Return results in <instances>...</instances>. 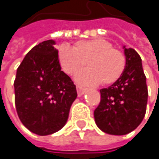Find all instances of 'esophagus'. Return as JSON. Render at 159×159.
I'll use <instances>...</instances> for the list:
<instances>
[{
  "mask_svg": "<svg viewBox=\"0 0 159 159\" xmlns=\"http://www.w3.org/2000/svg\"><path fill=\"white\" fill-rule=\"evenodd\" d=\"M76 90H77V94L78 96H82L84 95V93L85 92V88H84L83 86L81 85H76Z\"/></svg>",
  "mask_w": 159,
  "mask_h": 159,
  "instance_id": "esophagus-1",
  "label": "esophagus"
}]
</instances>
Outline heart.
Instances as JSON below:
<instances>
[{
  "label": "heart",
  "mask_w": 159,
  "mask_h": 159,
  "mask_svg": "<svg viewBox=\"0 0 159 159\" xmlns=\"http://www.w3.org/2000/svg\"><path fill=\"white\" fill-rule=\"evenodd\" d=\"M58 57L62 71L70 75L87 64L90 70L81 72L75 77L84 84H111L121 76L126 67L124 53L103 39L81 40L75 48L63 45L59 49Z\"/></svg>",
  "instance_id": "b5f03b06"
}]
</instances>
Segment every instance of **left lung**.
Instances as JSON below:
<instances>
[{
  "instance_id": "1",
  "label": "left lung",
  "mask_w": 159,
  "mask_h": 159,
  "mask_svg": "<svg viewBox=\"0 0 159 159\" xmlns=\"http://www.w3.org/2000/svg\"><path fill=\"white\" fill-rule=\"evenodd\" d=\"M126 67L121 76L100 90V103L94 111L98 127L106 134L123 135L136 129L146 111L147 85L142 60L134 48H125Z\"/></svg>"
}]
</instances>
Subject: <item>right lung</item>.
<instances>
[{
    "mask_svg": "<svg viewBox=\"0 0 159 159\" xmlns=\"http://www.w3.org/2000/svg\"><path fill=\"white\" fill-rule=\"evenodd\" d=\"M54 45L49 39L31 48L17 68L14 83L18 117L39 135L61 130L77 97L75 84L61 71Z\"/></svg>",
    "mask_w": 159,
    "mask_h": 159,
    "instance_id": "right-lung-1",
    "label": "right lung"
}]
</instances>
